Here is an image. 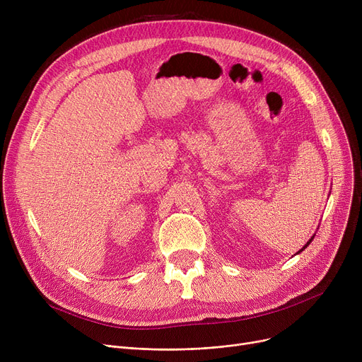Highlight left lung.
<instances>
[{"label":"left lung","instance_id":"1","mask_svg":"<svg viewBox=\"0 0 362 362\" xmlns=\"http://www.w3.org/2000/svg\"><path fill=\"white\" fill-rule=\"evenodd\" d=\"M314 236H315V235H314ZM314 236H313V238H311V239H310V240H308V242H307V243H305V246H303V248H302V250H300V251H298V252H296V254H299V252H302V251H303V250H305V248H307V246H308V245H310V243H311V242H313V239H314Z\"/></svg>","mask_w":362,"mask_h":362}]
</instances>
